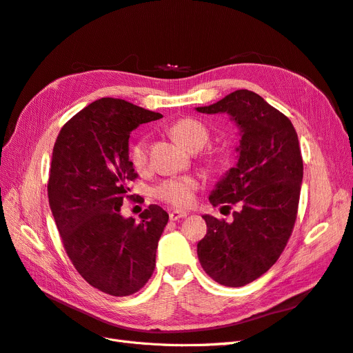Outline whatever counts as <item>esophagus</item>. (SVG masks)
<instances>
[{
    "mask_svg": "<svg viewBox=\"0 0 353 353\" xmlns=\"http://www.w3.org/2000/svg\"><path fill=\"white\" fill-rule=\"evenodd\" d=\"M187 216V213L183 210H170L169 212V219L170 221H179Z\"/></svg>",
    "mask_w": 353,
    "mask_h": 353,
    "instance_id": "obj_1",
    "label": "esophagus"
}]
</instances>
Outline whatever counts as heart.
Wrapping results in <instances>:
<instances>
[{
	"label": "heart",
	"mask_w": 353,
	"mask_h": 353,
	"mask_svg": "<svg viewBox=\"0 0 353 353\" xmlns=\"http://www.w3.org/2000/svg\"><path fill=\"white\" fill-rule=\"evenodd\" d=\"M175 140L190 152H197L209 141V130L194 117H181L169 128ZM128 157L137 172H145L148 168V147L144 138H137L131 143ZM200 183L194 176H179L162 181L153 188L156 199L175 208H188L193 205Z\"/></svg>",
	"instance_id": "b5f03b06"
}]
</instances>
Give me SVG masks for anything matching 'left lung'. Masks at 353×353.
Masks as SVG:
<instances>
[{
	"mask_svg": "<svg viewBox=\"0 0 353 353\" xmlns=\"http://www.w3.org/2000/svg\"><path fill=\"white\" fill-rule=\"evenodd\" d=\"M199 113H227L240 130L237 163L209 196L213 206L240 201L225 222L203 215L208 232L197 244L201 268L227 287L259 279L280 258L296 222L303 162L293 123L261 95L237 90Z\"/></svg>",
	"mask_w": 353,
	"mask_h": 353,
	"instance_id": "1",
	"label": "left lung"
}]
</instances>
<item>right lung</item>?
<instances>
[{
    "instance_id": "right-lung-1",
    "label": "right lung",
    "mask_w": 353,
    "mask_h": 353,
    "mask_svg": "<svg viewBox=\"0 0 353 353\" xmlns=\"http://www.w3.org/2000/svg\"><path fill=\"white\" fill-rule=\"evenodd\" d=\"M160 117L125 100H95L61 128L52 148L48 201L61 241L83 280L112 296L134 294L150 280L169 219L157 205L140 222L121 215L138 176L130 135Z\"/></svg>"
}]
</instances>
